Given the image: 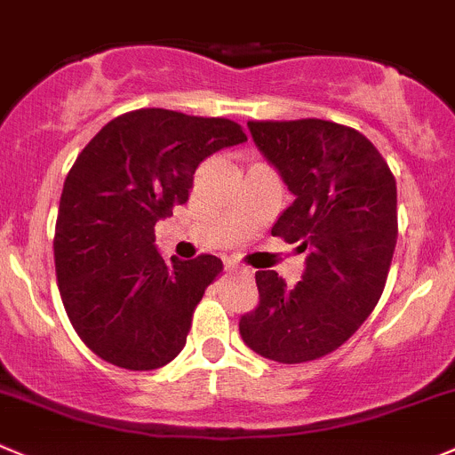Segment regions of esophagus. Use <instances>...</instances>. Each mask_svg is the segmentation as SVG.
Masks as SVG:
<instances>
[{"label": "esophagus", "mask_w": 455, "mask_h": 455, "mask_svg": "<svg viewBox=\"0 0 455 455\" xmlns=\"http://www.w3.org/2000/svg\"><path fill=\"white\" fill-rule=\"evenodd\" d=\"M228 268H233V271H240L242 275H246V277L253 275V271H251V268H246V267H228Z\"/></svg>", "instance_id": "esophagus-1"}]
</instances>
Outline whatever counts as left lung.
<instances>
[{"label":"left lung","instance_id":"1","mask_svg":"<svg viewBox=\"0 0 455 455\" xmlns=\"http://www.w3.org/2000/svg\"><path fill=\"white\" fill-rule=\"evenodd\" d=\"M249 129L295 196L271 233L308 258L295 286L255 273L259 302L240 317V333L262 358L311 363L345 345L385 291L398 240L395 178L351 126L308 117Z\"/></svg>","mask_w":455,"mask_h":455}]
</instances>
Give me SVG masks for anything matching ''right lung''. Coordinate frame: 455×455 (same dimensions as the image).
<instances>
[{
  "mask_svg": "<svg viewBox=\"0 0 455 455\" xmlns=\"http://www.w3.org/2000/svg\"><path fill=\"white\" fill-rule=\"evenodd\" d=\"M242 142L227 117L140 108L110 120L77 156L55 222V273L70 324L101 360L151 371L187 345L222 259L164 262L156 222L187 204L204 157Z\"/></svg>",
  "mask_w": 455,
  "mask_h": 455,
  "instance_id": "add662e5",
  "label": "right lung"
}]
</instances>
